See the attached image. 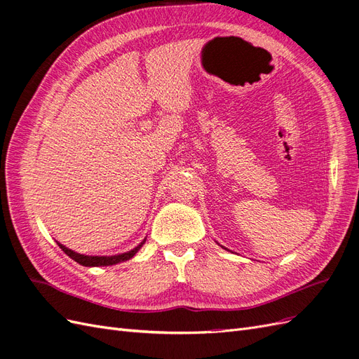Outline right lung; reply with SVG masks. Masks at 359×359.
Segmentation results:
<instances>
[{
    "label": "right lung",
    "instance_id": "1",
    "mask_svg": "<svg viewBox=\"0 0 359 359\" xmlns=\"http://www.w3.org/2000/svg\"><path fill=\"white\" fill-rule=\"evenodd\" d=\"M145 241H147V238L137 247H135L133 250H130V252L121 253V255H115V256H86V255H81V253L73 252V250L67 248L66 245L60 244L58 241H57V244L60 245V248L62 250L64 253H66L67 256H70L74 260V262H78L83 266H109V265H116L119 262H126V260L132 259L139 252L140 247L145 244Z\"/></svg>",
    "mask_w": 359,
    "mask_h": 359
}]
</instances>
